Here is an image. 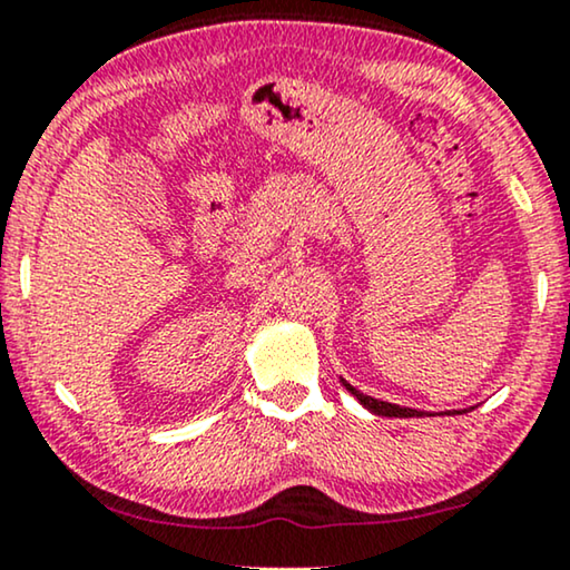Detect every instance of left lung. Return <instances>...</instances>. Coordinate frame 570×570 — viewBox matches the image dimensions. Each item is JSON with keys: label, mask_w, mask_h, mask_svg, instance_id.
Returning a JSON list of instances; mask_svg holds the SVG:
<instances>
[{"label": "left lung", "mask_w": 570, "mask_h": 570, "mask_svg": "<svg viewBox=\"0 0 570 570\" xmlns=\"http://www.w3.org/2000/svg\"><path fill=\"white\" fill-rule=\"evenodd\" d=\"M342 386L347 389L350 394L355 396L357 402L363 404L365 410L373 412V415H381V417H428V415H435V412H423V410H412V407H400V404H392V402H384V400H373V396L357 392L353 384H347L345 379H340ZM474 407H464V410H446V412H439V415H464V412H472Z\"/></svg>", "instance_id": "8db88e82"}]
</instances>
